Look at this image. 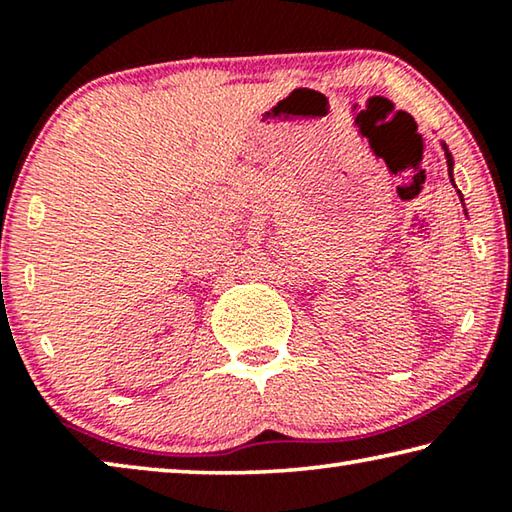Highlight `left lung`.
<instances>
[{
  "instance_id": "left-lung-1",
  "label": "left lung",
  "mask_w": 512,
  "mask_h": 512,
  "mask_svg": "<svg viewBox=\"0 0 512 512\" xmlns=\"http://www.w3.org/2000/svg\"><path fill=\"white\" fill-rule=\"evenodd\" d=\"M440 146H443V151H445V160H447V171H449V180H452V185L456 187V183H454V158H452V153H449V149H447V144H445V142H440ZM456 194H458V198H461L463 212H465V216H467V210H465V201H463V194H461V192H458V189H456Z\"/></svg>"
}]
</instances>
